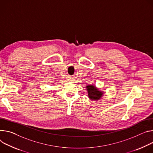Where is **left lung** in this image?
<instances>
[{
	"label": "left lung",
	"instance_id": "8db88e82",
	"mask_svg": "<svg viewBox=\"0 0 153 153\" xmlns=\"http://www.w3.org/2000/svg\"><path fill=\"white\" fill-rule=\"evenodd\" d=\"M87 90L88 91V98L91 100L93 101H97L101 99L104 94L102 91H100V90L98 89V88H96L93 85H87Z\"/></svg>",
	"mask_w": 153,
	"mask_h": 153
}]
</instances>
